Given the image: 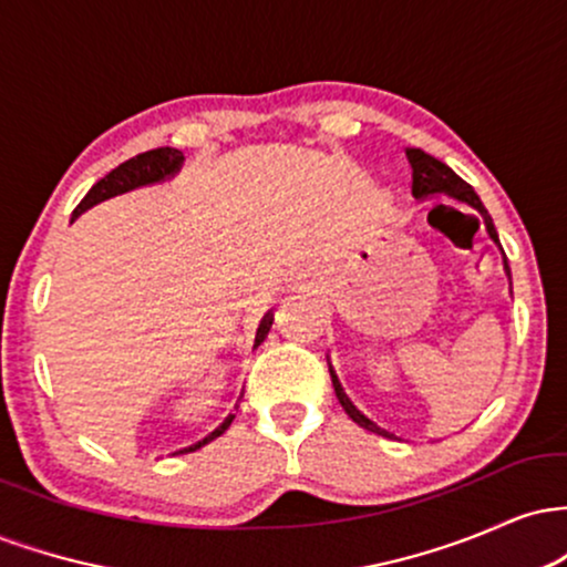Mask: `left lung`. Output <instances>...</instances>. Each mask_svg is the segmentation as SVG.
<instances>
[{
    "instance_id": "left-lung-1",
    "label": "left lung",
    "mask_w": 567,
    "mask_h": 567,
    "mask_svg": "<svg viewBox=\"0 0 567 567\" xmlns=\"http://www.w3.org/2000/svg\"><path fill=\"white\" fill-rule=\"evenodd\" d=\"M405 154H408L410 167H413V197L415 199H426V197H440V194H445L447 199L461 202V205L472 207L474 218H477V224L485 226L487 237H491L493 243H496V247L501 250V256H504V247H501V243H498L496 226H493V218L487 216L483 199L477 197V192H474V188L466 184L464 178H458V175H455L451 167L445 165V162L434 159L432 154L424 152V148H408ZM504 271H506V277H509V288H512V271H509V264H506V256H504ZM328 365H330V362H328ZM330 379H333V389H336L338 402H341V408L347 410V415H349L351 421H354L357 426L368 429V432H373V434H381V437L396 440V434L389 432V429L379 426V424H375V421H370L368 415L362 413V410L349 400V394L343 392L341 381H338L333 365H330Z\"/></svg>"
}]
</instances>
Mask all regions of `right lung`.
Listing matches in <instances>:
<instances>
[{"instance_id":"add662e5","label":"right lung","mask_w":567,"mask_h":567,"mask_svg":"<svg viewBox=\"0 0 567 567\" xmlns=\"http://www.w3.org/2000/svg\"><path fill=\"white\" fill-rule=\"evenodd\" d=\"M181 165H184V152H178V148H171V146H159V148H152V152H143L138 157L122 162L120 167H114L112 173L106 175V178H101L97 184L90 188L87 194H84V199L76 205L74 210V218H80L84 210H90V207H95L97 202H106L116 197V194H125V192H133V188H141V186H152V184H162V181L173 178L175 173L181 171ZM271 322H275V317L266 315L261 324H258V333H256V347H261L266 333H269ZM252 347V349H256ZM234 415H226L224 424L218 429H213L210 434H207L205 440H199L197 445H188L184 451L178 453H194L199 451L202 445H207V442H213L220 434L226 432V429L231 426Z\"/></svg>"}]
</instances>
